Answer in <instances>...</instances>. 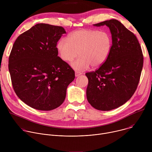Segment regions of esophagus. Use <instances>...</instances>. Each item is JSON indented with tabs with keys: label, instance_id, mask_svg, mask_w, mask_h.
<instances>
[{
	"label": "esophagus",
	"instance_id": "obj_1",
	"mask_svg": "<svg viewBox=\"0 0 152 152\" xmlns=\"http://www.w3.org/2000/svg\"><path fill=\"white\" fill-rule=\"evenodd\" d=\"M80 75H82L81 73H80V72H77V71L75 72V76H76V77L79 76H80Z\"/></svg>",
	"mask_w": 152,
	"mask_h": 152
}]
</instances>
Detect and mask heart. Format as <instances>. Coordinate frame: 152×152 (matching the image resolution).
Listing matches in <instances>:
<instances>
[{"label":"heart","mask_w":152,"mask_h":152,"mask_svg":"<svg viewBox=\"0 0 152 152\" xmlns=\"http://www.w3.org/2000/svg\"><path fill=\"white\" fill-rule=\"evenodd\" d=\"M113 44L112 37L104 31L80 29L67 38H61L57 45L61 58L69 62L80 55L71 64L76 70H85L90 66L97 68L106 61Z\"/></svg>","instance_id":"b5f03b06"}]
</instances>
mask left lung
<instances>
[{"mask_svg":"<svg viewBox=\"0 0 152 152\" xmlns=\"http://www.w3.org/2000/svg\"><path fill=\"white\" fill-rule=\"evenodd\" d=\"M109 27L113 44L109 56L94 72L85 73L88 79L86 98L95 109L110 111L132 97L140 79L143 55L138 40L117 20L94 25Z\"/></svg>","mask_w":152,"mask_h":152,"instance_id":"left-lung-1","label":"left lung"}]
</instances>
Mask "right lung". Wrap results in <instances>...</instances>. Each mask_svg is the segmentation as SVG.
Segmentation results:
<instances>
[{
    "instance_id": "add662e5",
    "label": "right lung",
    "mask_w": 152,
    "mask_h": 152,
    "mask_svg": "<svg viewBox=\"0 0 152 152\" xmlns=\"http://www.w3.org/2000/svg\"><path fill=\"white\" fill-rule=\"evenodd\" d=\"M66 33L62 26L38 23L20 35L13 45L8 69L14 90L35 110L59 107L75 78V71L58 56L57 42Z\"/></svg>"
}]
</instances>
